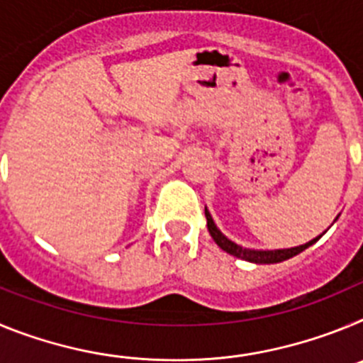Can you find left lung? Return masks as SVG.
<instances>
[{
	"label": "left lung",
	"mask_w": 363,
	"mask_h": 363,
	"mask_svg": "<svg viewBox=\"0 0 363 363\" xmlns=\"http://www.w3.org/2000/svg\"><path fill=\"white\" fill-rule=\"evenodd\" d=\"M205 218H207V227H209L211 236H213L214 242L218 243V247H221L223 251L236 256V258L247 259V262H252V264H278V262H284V259H289L293 258V256L300 255L301 251H306L307 247L313 245L314 242H318V240L322 238V234H320L318 238L311 240V242L306 243V245L293 247V249H278V251H252V249H243V247L236 245V243L230 242L229 238H225V236L220 233V229L214 225L213 218H211L209 211L207 209H205Z\"/></svg>",
	"instance_id": "obj_1"
}]
</instances>
